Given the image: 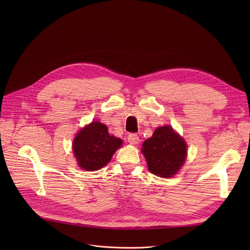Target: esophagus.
Returning <instances> with one entry per match:
<instances>
[{"instance_id":"esophagus-1","label":"esophagus","mask_w":250,"mask_h":250,"mask_svg":"<svg viewBox=\"0 0 250 250\" xmlns=\"http://www.w3.org/2000/svg\"><path fill=\"white\" fill-rule=\"evenodd\" d=\"M127 140H128L129 144H131V145H137L139 142V137L136 133H130L127 136Z\"/></svg>"}]
</instances>
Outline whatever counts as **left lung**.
I'll list each match as a JSON object with an SVG mask.
<instances>
[{
  "label": "left lung",
  "mask_w": 250,
  "mask_h": 250,
  "mask_svg": "<svg viewBox=\"0 0 250 250\" xmlns=\"http://www.w3.org/2000/svg\"><path fill=\"white\" fill-rule=\"evenodd\" d=\"M148 170L162 178L173 177L184 165L187 145L182 136L170 125L157 127L150 138L142 144Z\"/></svg>",
  "instance_id": "obj_1"
}]
</instances>
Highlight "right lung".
<instances>
[{
    "instance_id": "1",
    "label": "right lung",
    "mask_w": 250,
    "mask_h": 250,
    "mask_svg": "<svg viewBox=\"0 0 250 250\" xmlns=\"http://www.w3.org/2000/svg\"><path fill=\"white\" fill-rule=\"evenodd\" d=\"M123 140L111 135L108 127L100 122H92L83 127L73 140V152L79 167L96 171L108 164Z\"/></svg>"
}]
</instances>
